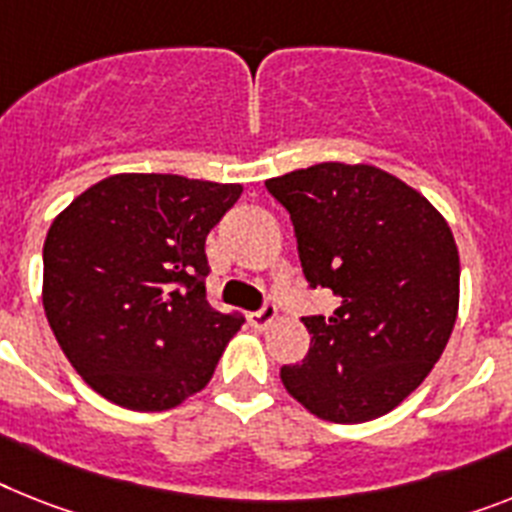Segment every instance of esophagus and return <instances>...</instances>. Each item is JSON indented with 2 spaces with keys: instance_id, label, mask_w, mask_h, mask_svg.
Listing matches in <instances>:
<instances>
[{
  "instance_id": "esophagus-1",
  "label": "esophagus",
  "mask_w": 512,
  "mask_h": 512,
  "mask_svg": "<svg viewBox=\"0 0 512 512\" xmlns=\"http://www.w3.org/2000/svg\"><path fill=\"white\" fill-rule=\"evenodd\" d=\"M274 319H277V306H272V303H266L261 311H253V314L248 316V322H251L253 329H266Z\"/></svg>"
}]
</instances>
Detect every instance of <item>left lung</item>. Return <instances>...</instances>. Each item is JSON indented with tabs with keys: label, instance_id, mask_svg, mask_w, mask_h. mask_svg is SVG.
<instances>
[{
	"label": "left lung",
	"instance_id": "1",
	"mask_svg": "<svg viewBox=\"0 0 512 512\" xmlns=\"http://www.w3.org/2000/svg\"><path fill=\"white\" fill-rule=\"evenodd\" d=\"M293 219L311 287L340 298L306 316L311 348L282 366L314 416L363 424L398 408L453 335L460 259L453 230L418 190L374 164L322 162L266 180Z\"/></svg>",
	"mask_w": 512,
	"mask_h": 512
}]
</instances>
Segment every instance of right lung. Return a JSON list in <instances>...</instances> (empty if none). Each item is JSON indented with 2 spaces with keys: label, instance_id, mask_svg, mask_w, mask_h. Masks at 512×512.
Instances as JSON below:
<instances>
[{
  "label": "right lung",
  "instance_id": "right-lung-1",
  "mask_svg": "<svg viewBox=\"0 0 512 512\" xmlns=\"http://www.w3.org/2000/svg\"><path fill=\"white\" fill-rule=\"evenodd\" d=\"M238 183L122 172L83 190L46 232L44 311L101 398L170 411L209 384L243 316L206 301V235Z\"/></svg>",
  "mask_w": 512,
  "mask_h": 512
}]
</instances>
